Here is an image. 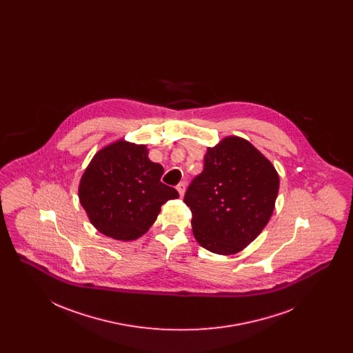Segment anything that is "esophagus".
<instances>
[{
  "instance_id": "34e87169",
  "label": "esophagus",
  "mask_w": 353,
  "mask_h": 353,
  "mask_svg": "<svg viewBox=\"0 0 353 353\" xmlns=\"http://www.w3.org/2000/svg\"><path fill=\"white\" fill-rule=\"evenodd\" d=\"M176 189H177V192L180 193V197H183L185 193V183H180V184L176 186Z\"/></svg>"
}]
</instances>
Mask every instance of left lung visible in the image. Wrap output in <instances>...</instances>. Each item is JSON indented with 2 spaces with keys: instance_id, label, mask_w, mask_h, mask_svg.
Masks as SVG:
<instances>
[{
  "instance_id": "8db88e82",
  "label": "left lung",
  "mask_w": 353,
  "mask_h": 353,
  "mask_svg": "<svg viewBox=\"0 0 353 353\" xmlns=\"http://www.w3.org/2000/svg\"><path fill=\"white\" fill-rule=\"evenodd\" d=\"M278 190L279 174L262 152L239 136L223 137L185 193L196 241L219 255L243 250L268 225Z\"/></svg>"
}]
</instances>
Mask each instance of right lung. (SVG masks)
<instances>
[{
    "instance_id": "obj_1",
    "label": "right lung",
    "mask_w": 353,
    "mask_h": 353,
    "mask_svg": "<svg viewBox=\"0 0 353 353\" xmlns=\"http://www.w3.org/2000/svg\"><path fill=\"white\" fill-rule=\"evenodd\" d=\"M163 173L147 145L119 139L91 159L79 181V202L99 233L134 241L150 230L163 203L179 199L176 189L160 181Z\"/></svg>"
}]
</instances>
